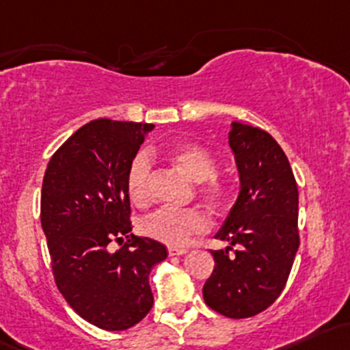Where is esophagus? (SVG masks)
<instances>
[{
	"label": "esophagus",
	"mask_w": 350,
	"mask_h": 350,
	"mask_svg": "<svg viewBox=\"0 0 350 350\" xmlns=\"http://www.w3.org/2000/svg\"><path fill=\"white\" fill-rule=\"evenodd\" d=\"M169 256H183L186 254L187 249H179V247H167Z\"/></svg>",
	"instance_id": "obj_1"
}]
</instances>
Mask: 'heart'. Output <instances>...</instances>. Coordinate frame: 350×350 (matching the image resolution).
Returning <instances> with one entry per match:
<instances>
[{"label":"heart","instance_id":"b5f03b06","mask_svg":"<svg viewBox=\"0 0 350 350\" xmlns=\"http://www.w3.org/2000/svg\"><path fill=\"white\" fill-rule=\"evenodd\" d=\"M169 163L179 167L189 179L198 183V191L211 204H219L224 198V186L216 178V163L202 146L181 143L167 148L163 152ZM151 159L146 152L133 157L126 171V191L133 204L144 206L149 198ZM206 228V217L201 211L172 209L161 207L146 216L141 222V231L146 236L169 245H183L191 236Z\"/></svg>","mask_w":350,"mask_h":350}]
</instances>
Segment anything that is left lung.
I'll return each instance as SVG.
<instances>
[{"label": "left lung", "mask_w": 350, "mask_h": 350, "mask_svg": "<svg viewBox=\"0 0 350 350\" xmlns=\"http://www.w3.org/2000/svg\"><path fill=\"white\" fill-rule=\"evenodd\" d=\"M229 148L239 194L214 236L229 245L211 251L214 271L202 297L222 316L245 319L266 310L286 286L299 249V193L287 156L269 133L234 121Z\"/></svg>", "instance_id": "8db88e82"}]
</instances>
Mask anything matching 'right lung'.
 I'll use <instances>...</instances> for the list:
<instances>
[{"instance_id":"1","label":"right lung","mask_w":350,"mask_h":350,"mask_svg":"<svg viewBox=\"0 0 350 350\" xmlns=\"http://www.w3.org/2000/svg\"><path fill=\"white\" fill-rule=\"evenodd\" d=\"M148 122L96 119L49 159L41 187V226L53 274L71 309L105 331H126L151 310L149 272L166 245L131 232L126 171ZM129 239L116 253L107 244Z\"/></svg>"}]
</instances>
